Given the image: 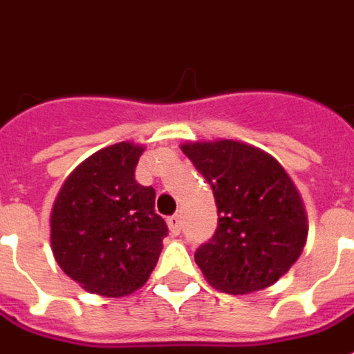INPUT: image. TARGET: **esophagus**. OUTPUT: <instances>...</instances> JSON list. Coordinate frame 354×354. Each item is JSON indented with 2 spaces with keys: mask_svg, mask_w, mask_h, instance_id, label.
<instances>
[{
  "mask_svg": "<svg viewBox=\"0 0 354 354\" xmlns=\"http://www.w3.org/2000/svg\"><path fill=\"white\" fill-rule=\"evenodd\" d=\"M169 228L174 236H178V234L182 232V218H180V214H172V216H170Z\"/></svg>",
  "mask_w": 354,
  "mask_h": 354,
  "instance_id": "obj_1",
  "label": "esophagus"
}]
</instances>
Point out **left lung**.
Returning <instances> with one entry per match:
<instances>
[{
  "mask_svg": "<svg viewBox=\"0 0 354 354\" xmlns=\"http://www.w3.org/2000/svg\"><path fill=\"white\" fill-rule=\"evenodd\" d=\"M182 151L211 184L218 209L214 236L195 251L212 288L259 291L295 264L306 243V212L278 160L234 140L189 142Z\"/></svg>",
  "mask_w": 354,
  "mask_h": 354,
  "instance_id": "1",
  "label": "left lung"
}]
</instances>
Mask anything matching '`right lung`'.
Returning a JSON list of instances; mask_svg holds the SVG:
<instances>
[{"mask_svg":"<svg viewBox=\"0 0 354 354\" xmlns=\"http://www.w3.org/2000/svg\"><path fill=\"white\" fill-rule=\"evenodd\" d=\"M143 147L120 142L73 170L51 211L57 264L86 291L122 297L147 281L159 261L167 222L155 189L136 182Z\"/></svg>","mask_w":354,"mask_h":354,"instance_id":"add662e5","label":"right lung"}]
</instances>
